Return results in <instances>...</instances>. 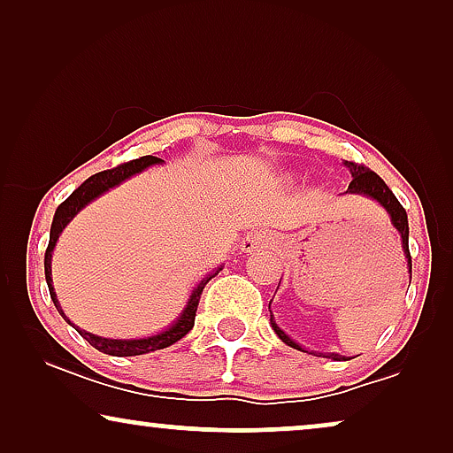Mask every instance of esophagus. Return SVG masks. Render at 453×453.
<instances>
[{
	"label": "esophagus",
	"instance_id": "1",
	"mask_svg": "<svg viewBox=\"0 0 453 453\" xmlns=\"http://www.w3.org/2000/svg\"><path fill=\"white\" fill-rule=\"evenodd\" d=\"M268 245H272V237L265 231H253L243 239V251L245 253L265 250Z\"/></svg>",
	"mask_w": 453,
	"mask_h": 453
}]
</instances>
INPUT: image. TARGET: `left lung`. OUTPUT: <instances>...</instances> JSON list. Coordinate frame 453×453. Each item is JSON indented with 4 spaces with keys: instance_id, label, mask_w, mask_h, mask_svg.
<instances>
[{
    "instance_id": "1",
    "label": "left lung",
    "mask_w": 453,
    "mask_h": 453,
    "mask_svg": "<svg viewBox=\"0 0 453 453\" xmlns=\"http://www.w3.org/2000/svg\"><path fill=\"white\" fill-rule=\"evenodd\" d=\"M344 166L350 171V175H352V181L349 185V189H346V194L369 197V200L377 202L388 212L394 228L400 233L402 251H404V257L408 259V274H411V278H412V257H411V251H408V216H406V210L402 208L398 197L392 194V189L388 188L386 181H383V179L377 175V173L369 171L367 166H363V165L349 163V160H346ZM270 324H272V327H274L278 338H280L284 344L293 346V349H296V350L307 352L305 349H301V344H296L295 340L288 336V334H284L280 327H278V324L274 321V315H272V313H270ZM313 355L315 357L334 358V361H342V358H344L342 355H338V352H313Z\"/></svg>"
}]
</instances>
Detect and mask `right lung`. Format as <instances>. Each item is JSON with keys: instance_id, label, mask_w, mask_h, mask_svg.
<instances>
[{"instance_id": "right-lung-1", "label": "right lung", "mask_w": 453, "mask_h": 453, "mask_svg": "<svg viewBox=\"0 0 453 453\" xmlns=\"http://www.w3.org/2000/svg\"><path fill=\"white\" fill-rule=\"evenodd\" d=\"M163 160L157 158V157H142V158H135V160H129V163H123L119 166H115V169H109V171H101L96 173V175H92L86 179V181L80 185L78 189L72 191V196L67 197L65 202H61L58 210H55V216H53V225H51V233H49V245H47V251H45V280H47V287H49V295H51V301L55 303V307H58V311L61 318H64L67 324H70L73 330H76L80 336H82L86 342L90 346H95L96 350L104 352V355H113V357H135V355H146V352H154V350H160V349H166V346L175 344L177 340H181L185 334H188L191 327H194V321H196V311H197V303H200V296L203 293V287L212 280V278L219 274L222 270L216 268L210 272L202 278L200 282L196 284V288L191 290L189 299H188V305L183 307V311L179 318L173 321V324L166 327V330L154 334V336H146V338H129V340H123V338H103V336H96V334H90L86 330H80L78 326H73L70 319L65 318L64 309H61L59 301H58V295H55V288H53V278H51V257H53V250H55V243H58L59 234L64 233V228L70 225L73 216H76L80 210L88 206L90 202H95L96 197H101L103 194H107L109 189L117 188V185H121L126 179L138 175V173L146 171L148 166L152 165H160Z\"/></svg>"}]
</instances>
